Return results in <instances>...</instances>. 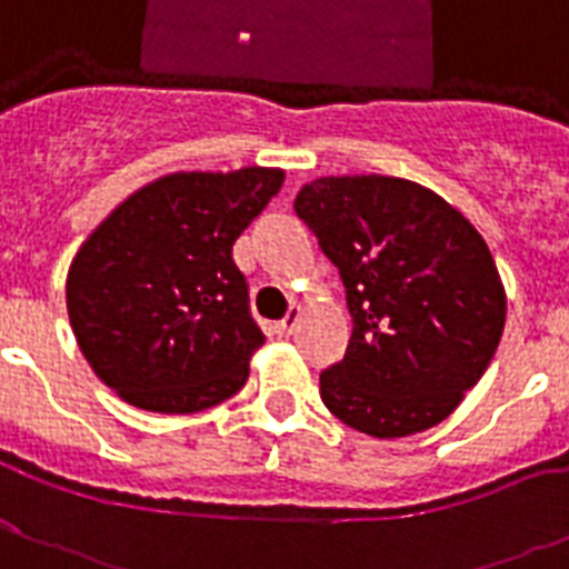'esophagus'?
<instances>
[{
    "mask_svg": "<svg viewBox=\"0 0 569 569\" xmlns=\"http://www.w3.org/2000/svg\"><path fill=\"white\" fill-rule=\"evenodd\" d=\"M300 318H303V309H300V307H289V312H286L283 321L277 323V332H280V336H292L295 329H298Z\"/></svg>",
    "mask_w": 569,
    "mask_h": 569,
    "instance_id": "obj_1",
    "label": "esophagus"
}]
</instances>
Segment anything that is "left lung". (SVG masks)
<instances>
[{
  "mask_svg": "<svg viewBox=\"0 0 569 569\" xmlns=\"http://www.w3.org/2000/svg\"><path fill=\"white\" fill-rule=\"evenodd\" d=\"M298 217L347 286L352 338L321 373V399L376 439L428 431L495 358L506 289L489 246L431 188L396 176H323Z\"/></svg>",
  "mask_w": 569,
  "mask_h": 569,
  "instance_id": "left-lung-1",
  "label": "left lung"
}]
</instances>
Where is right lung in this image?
Here are the masks:
<instances>
[{"label": "right lung", "mask_w": 569, "mask_h": 569, "mask_svg": "<svg viewBox=\"0 0 569 569\" xmlns=\"http://www.w3.org/2000/svg\"><path fill=\"white\" fill-rule=\"evenodd\" d=\"M283 179L280 167L167 173L86 237L66 309L83 358L123 402L196 413L246 385L266 336L231 248Z\"/></svg>", "instance_id": "1"}]
</instances>
